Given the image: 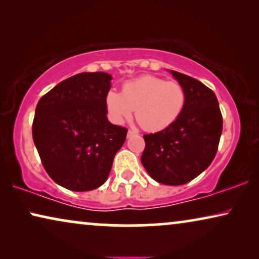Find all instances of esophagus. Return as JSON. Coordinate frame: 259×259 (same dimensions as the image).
Listing matches in <instances>:
<instances>
[{
  "mask_svg": "<svg viewBox=\"0 0 259 259\" xmlns=\"http://www.w3.org/2000/svg\"><path fill=\"white\" fill-rule=\"evenodd\" d=\"M137 134V132H134V131H132V130H130L128 132H127V138H131V137H133V136H136Z\"/></svg>",
  "mask_w": 259,
  "mask_h": 259,
  "instance_id": "1",
  "label": "esophagus"
}]
</instances>
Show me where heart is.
I'll list each match as a JSON object with an SVG mask.
<instances>
[{"label":"heart","mask_w":259,"mask_h":259,"mask_svg":"<svg viewBox=\"0 0 259 259\" xmlns=\"http://www.w3.org/2000/svg\"><path fill=\"white\" fill-rule=\"evenodd\" d=\"M186 92L177 81H166L153 75H144L127 81L122 93L107 92L105 105L109 119L121 125L136 109V118L147 132L167 128L182 114Z\"/></svg>","instance_id":"b5f03b06"}]
</instances>
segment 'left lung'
Instances as JSON below:
<instances>
[{
    "label": "left lung",
    "mask_w": 259,
    "mask_h": 259,
    "mask_svg": "<svg viewBox=\"0 0 259 259\" xmlns=\"http://www.w3.org/2000/svg\"><path fill=\"white\" fill-rule=\"evenodd\" d=\"M171 73L186 92L185 107L167 128L145 134L141 164L155 182L177 186L210 166L221 140L223 116L213 91L185 74Z\"/></svg>",
    "instance_id": "8db88e82"
}]
</instances>
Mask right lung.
<instances>
[{"label":"right lung","mask_w":259,"mask_h":259,"mask_svg":"<svg viewBox=\"0 0 259 259\" xmlns=\"http://www.w3.org/2000/svg\"><path fill=\"white\" fill-rule=\"evenodd\" d=\"M112 75L80 73L63 80L37 102L33 140L49 177L67 190L101 186L127 128L108 121L105 98Z\"/></svg>","instance_id":"obj_1"}]
</instances>
